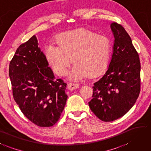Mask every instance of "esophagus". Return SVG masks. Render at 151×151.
<instances>
[{
    "label": "esophagus",
    "instance_id": "1",
    "mask_svg": "<svg viewBox=\"0 0 151 151\" xmlns=\"http://www.w3.org/2000/svg\"><path fill=\"white\" fill-rule=\"evenodd\" d=\"M79 88V84L77 83H70L68 84V88L70 90H73L75 89H77Z\"/></svg>",
    "mask_w": 151,
    "mask_h": 151
}]
</instances>
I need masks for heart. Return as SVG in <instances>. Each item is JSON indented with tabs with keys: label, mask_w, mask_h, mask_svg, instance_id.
<instances>
[{
	"label": "heart",
	"mask_w": 151,
	"mask_h": 151,
	"mask_svg": "<svg viewBox=\"0 0 151 151\" xmlns=\"http://www.w3.org/2000/svg\"><path fill=\"white\" fill-rule=\"evenodd\" d=\"M57 46L49 45L45 56L53 70L66 76L70 65L75 63L70 78L78 81L88 75L94 76L106 69L111 56L109 38L88 29H78L62 33L56 37Z\"/></svg>",
	"instance_id": "obj_1"
}]
</instances>
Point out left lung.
Returning a JSON list of instances; mask_svg holds the SVG:
<instances>
[{
    "mask_svg": "<svg viewBox=\"0 0 151 151\" xmlns=\"http://www.w3.org/2000/svg\"><path fill=\"white\" fill-rule=\"evenodd\" d=\"M113 53L106 73L94 83L89 107L103 122H113L130 110L141 88L139 54L127 32L120 24H111Z\"/></svg>",
    "mask_w": 151,
    "mask_h": 151,
    "instance_id": "8db88e82",
    "label": "left lung"
}]
</instances>
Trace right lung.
Masks as SVG:
<instances>
[{"label": "right lung", "mask_w": 151, "mask_h": 151, "mask_svg": "<svg viewBox=\"0 0 151 151\" xmlns=\"http://www.w3.org/2000/svg\"><path fill=\"white\" fill-rule=\"evenodd\" d=\"M9 76L14 99L24 116L40 127L55 124L66 104L67 84L55 78L35 35L17 49Z\"/></svg>", "instance_id": "1"}]
</instances>
